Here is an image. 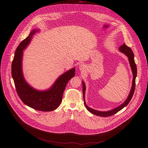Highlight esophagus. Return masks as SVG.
<instances>
[{"instance_id":"esophagus-1","label":"esophagus","mask_w":148,"mask_h":148,"mask_svg":"<svg viewBox=\"0 0 148 148\" xmlns=\"http://www.w3.org/2000/svg\"><path fill=\"white\" fill-rule=\"evenodd\" d=\"M86 68V66L83 64H81L80 66H79V69L80 70H84V69H85Z\"/></svg>"}]
</instances>
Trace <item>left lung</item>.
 Segmentation results:
<instances>
[{
  "instance_id": "1",
  "label": "left lung",
  "mask_w": 148,
  "mask_h": 148,
  "mask_svg": "<svg viewBox=\"0 0 148 148\" xmlns=\"http://www.w3.org/2000/svg\"><path fill=\"white\" fill-rule=\"evenodd\" d=\"M119 50L122 53H123L125 54H126V56H128L129 61L130 63V66H131V69L132 71L134 77H133V80H132V88L131 90V92L128 95V98L126 99V101L122 105H121L120 106L118 107L117 108H116L112 110L107 111V112L98 111L93 110V109L88 107L87 105L86 102L85 101L86 86H85V84H84V82L82 81V92H83L84 105H85V106L86 107V108L88 110V111H90L91 113H92L95 115L102 116V117H107V116H110L115 114L116 113L119 112L120 110L123 109L125 107H126V105L129 103V102H130V101L131 100V99L134 95V93L135 89V79H136V75H137V68H136V65L135 64V62L134 60V53H133L132 50H131V49L130 47L126 46L125 43L119 47Z\"/></svg>"
}]
</instances>
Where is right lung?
<instances>
[{
  "label": "right lung",
  "mask_w": 148,
  "mask_h": 148,
  "mask_svg": "<svg viewBox=\"0 0 148 148\" xmlns=\"http://www.w3.org/2000/svg\"><path fill=\"white\" fill-rule=\"evenodd\" d=\"M37 30H33L17 47L12 63V75L16 92L20 99L29 107L41 111H51L60 105L67 84L75 75V69L62 74L47 91H39L33 89L24 79L22 64L23 50L26 47Z\"/></svg>",
  "instance_id": "right-lung-1"
}]
</instances>
